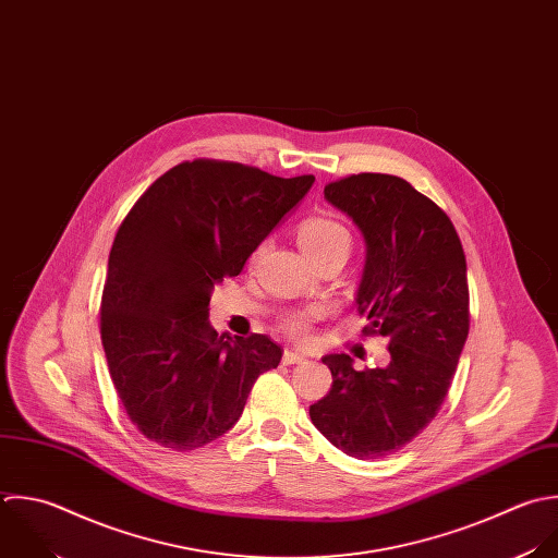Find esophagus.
I'll list each match as a JSON object with an SVG mask.
<instances>
[{
  "label": "esophagus",
  "mask_w": 558,
  "mask_h": 558,
  "mask_svg": "<svg viewBox=\"0 0 558 558\" xmlns=\"http://www.w3.org/2000/svg\"><path fill=\"white\" fill-rule=\"evenodd\" d=\"M304 361H306L304 354H298V352H291V350H284V354H282V363L284 365H300Z\"/></svg>",
  "instance_id": "obj_1"
}]
</instances>
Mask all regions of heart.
I'll list each match as a JSON object with an SVG mask.
<instances>
[{"instance_id":"obj_1","label":"heart","mask_w":558,"mask_h":558,"mask_svg":"<svg viewBox=\"0 0 558 558\" xmlns=\"http://www.w3.org/2000/svg\"><path fill=\"white\" fill-rule=\"evenodd\" d=\"M298 243L302 247V252L311 258L317 260L322 256L335 254V252H343L350 254L352 247V234L350 230L328 217H311L306 221L300 223L298 228ZM319 317V311L308 308V311H298V313H289L282 319V328L289 337L302 341L308 337L313 322Z\"/></svg>"}]
</instances>
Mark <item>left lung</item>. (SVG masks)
Masks as SVG:
<instances>
[{
  "mask_svg": "<svg viewBox=\"0 0 558 558\" xmlns=\"http://www.w3.org/2000/svg\"><path fill=\"white\" fill-rule=\"evenodd\" d=\"M324 195L365 236L356 304L369 319L363 335L389 339L391 363L356 372L348 354L324 356L332 387L308 413L348 457L383 459L411 444L448 396L470 332L465 252L450 217L398 175H348Z\"/></svg>",
  "mask_w": 558,
  "mask_h": 558,
  "instance_id": "8db88e82",
  "label": "left lung"
}]
</instances>
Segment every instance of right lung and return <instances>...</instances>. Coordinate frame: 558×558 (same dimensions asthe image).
I'll return each instance as SVG.
<instances>
[{
    "instance_id": "add662e5",
    "label": "right lung",
    "mask_w": 558,
    "mask_h": 558,
    "mask_svg": "<svg viewBox=\"0 0 558 558\" xmlns=\"http://www.w3.org/2000/svg\"><path fill=\"white\" fill-rule=\"evenodd\" d=\"M315 175L278 178L241 162L171 167L130 208L108 256L99 332L117 396L143 437L197 450L228 433L282 350L265 335L208 324L215 284L308 193Z\"/></svg>"
}]
</instances>
